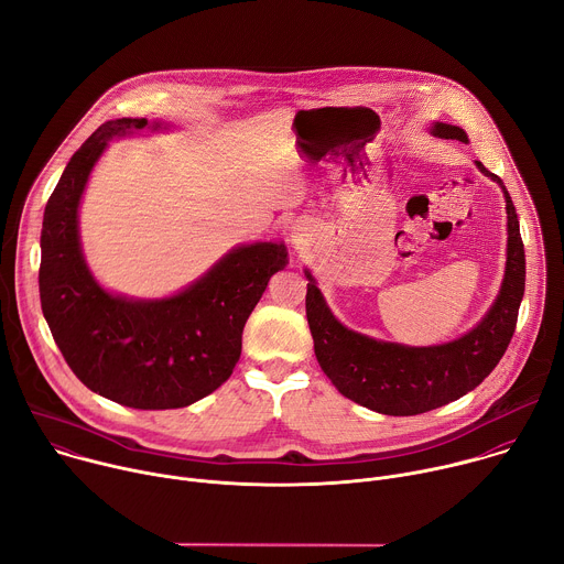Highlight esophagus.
Segmentation results:
<instances>
[{"label": "esophagus", "mask_w": 564, "mask_h": 564, "mask_svg": "<svg viewBox=\"0 0 564 564\" xmlns=\"http://www.w3.org/2000/svg\"><path fill=\"white\" fill-rule=\"evenodd\" d=\"M294 243H296V238H294Z\"/></svg>", "instance_id": "1"}]
</instances>
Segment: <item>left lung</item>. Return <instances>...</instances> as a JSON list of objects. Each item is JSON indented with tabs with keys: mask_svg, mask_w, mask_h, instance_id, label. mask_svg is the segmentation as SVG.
<instances>
[{
	"mask_svg": "<svg viewBox=\"0 0 564 564\" xmlns=\"http://www.w3.org/2000/svg\"><path fill=\"white\" fill-rule=\"evenodd\" d=\"M431 133L468 142L462 127L433 122ZM477 170L502 187L507 203V265L500 292L477 324L462 337L437 346H404L346 328L328 307L316 279L305 270V314L316 361L333 386L355 404L381 415L409 417L455 401L485 381L516 333L524 296V246L513 200L505 183L475 160Z\"/></svg>",
	"mask_w": 564,
	"mask_h": 564,
	"instance_id": "8db88e82",
	"label": "left lung"
}]
</instances>
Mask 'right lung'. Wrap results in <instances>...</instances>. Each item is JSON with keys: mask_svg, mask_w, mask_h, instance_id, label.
<instances>
[{"mask_svg": "<svg viewBox=\"0 0 564 564\" xmlns=\"http://www.w3.org/2000/svg\"><path fill=\"white\" fill-rule=\"evenodd\" d=\"M172 124L120 118L98 127L68 160L42 223L40 299L66 364L94 392L140 411L185 409L225 383L246 321L272 274L288 265L281 240L236 246L200 279L163 299L105 290L79 243V200L109 140Z\"/></svg>", "mask_w": 564, "mask_h": 564, "instance_id": "add662e5", "label": "right lung"}]
</instances>
